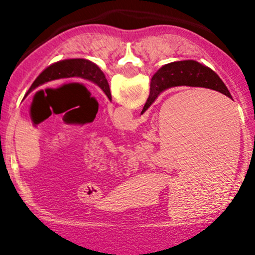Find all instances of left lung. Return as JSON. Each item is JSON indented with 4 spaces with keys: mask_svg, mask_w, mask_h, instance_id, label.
Instances as JSON below:
<instances>
[{
    "mask_svg": "<svg viewBox=\"0 0 255 255\" xmlns=\"http://www.w3.org/2000/svg\"><path fill=\"white\" fill-rule=\"evenodd\" d=\"M68 78H81L96 84L102 91L106 94L110 101L112 100L111 91H110L109 82L106 76L102 73L101 69L94 64L92 61L86 59H66V60L58 61V63L51 64L44 71L40 73V75L34 80L32 86L29 87L25 96L30 94L35 87L45 84V82L53 81L58 79H68Z\"/></svg>",
    "mask_w": 255,
    "mask_h": 255,
    "instance_id": "obj_1",
    "label": "left lung"
}]
</instances>
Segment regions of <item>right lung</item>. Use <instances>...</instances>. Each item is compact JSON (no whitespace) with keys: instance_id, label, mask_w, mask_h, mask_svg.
I'll use <instances>...</instances> for the list:
<instances>
[{"instance_id":"right-lung-1","label":"right lung","mask_w":255,"mask_h":255,"mask_svg":"<svg viewBox=\"0 0 255 255\" xmlns=\"http://www.w3.org/2000/svg\"><path fill=\"white\" fill-rule=\"evenodd\" d=\"M175 86L206 87L232 99L225 82L210 68L195 60L174 61L161 66L153 75L150 81V92L142 113L150 107L161 92Z\"/></svg>"}]
</instances>
